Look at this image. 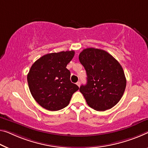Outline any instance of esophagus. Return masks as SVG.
<instances>
[{
    "label": "esophagus",
    "mask_w": 148,
    "mask_h": 148,
    "mask_svg": "<svg viewBox=\"0 0 148 148\" xmlns=\"http://www.w3.org/2000/svg\"><path fill=\"white\" fill-rule=\"evenodd\" d=\"M77 85H78V87H80V85H81V82L80 81H78L77 83Z\"/></svg>",
    "instance_id": "34e87169"
}]
</instances>
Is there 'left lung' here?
<instances>
[{"label": "left lung", "mask_w": 148, "mask_h": 148, "mask_svg": "<svg viewBox=\"0 0 148 148\" xmlns=\"http://www.w3.org/2000/svg\"><path fill=\"white\" fill-rule=\"evenodd\" d=\"M87 72V82L79 88L90 108L104 111L115 106L123 96L126 86L120 64L107 51L87 48L79 56Z\"/></svg>", "instance_id": "left-lung-1"}]
</instances>
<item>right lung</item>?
I'll return each mask as SVG.
<instances>
[{
	"mask_svg": "<svg viewBox=\"0 0 148 148\" xmlns=\"http://www.w3.org/2000/svg\"><path fill=\"white\" fill-rule=\"evenodd\" d=\"M74 55L73 50L48 53L32 65L27 76L29 89L43 108L56 111L66 107L79 90L70 81L71 73L66 68Z\"/></svg>",
	"mask_w": 148,
	"mask_h": 148,
	"instance_id": "add662e5",
	"label": "right lung"
}]
</instances>
